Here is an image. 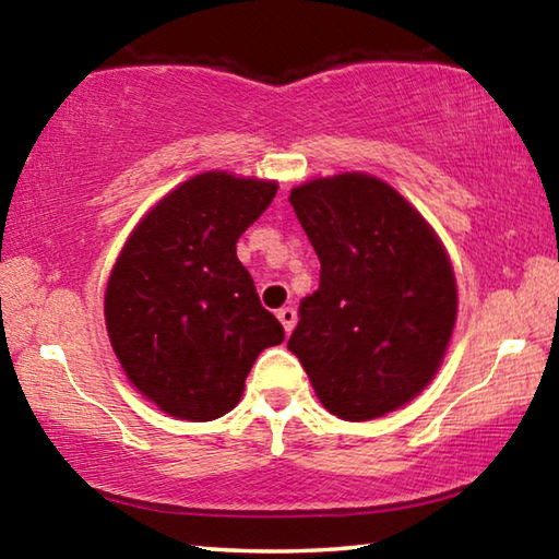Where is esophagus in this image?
Masks as SVG:
<instances>
[{
  "instance_id": "1",
  "label": "esophagus",
  "mask_w": 559,
  "mask_h": 559,
  "mask_svg": "<svg viewBox=\"0 0 559 559\" xmlns=\"http://www.w3.org/2000/svg\"><path fill=\"white\" fill-rule=\"evenodd\" d=\"M276 316H278L281 325H283V330H286V333H290V330L296 328V310H293V308H281Z\"/></svg>"
}]
</instances>
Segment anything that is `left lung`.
I'll use <instances>...</instances> for the list:
<instances>
[{
  "instance_id": "obj_1",
  "label": "left lung",
  "mask_w": 559,
  "mask_h": 559,
  "mask_svg": "<svg viewBox=\"0 0 559 559\" xmlns=\"http://www.w3.org/2000/svg\"><path fill=\"white\" fill-rule=\"evenodd\" d=\"M288 200L320 259V288L300 300L288 349L340 419L400 409L439 372L456 325L447 249L429 222L372 175L310 179Z\"/></svg>"
}]
</instances>
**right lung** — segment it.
<instances>
[{
  "label": "right lung",
  "instance_id": "obj_1",
  "mask_svg": "<svg viewBox=\"0 0 559 559\" xmlns=\"http://www.w3.org/2000/svg\"><path fill=\"white\" fill-rule=\"evenodd\" d=\"M278 185L224 169L165 194L122 246L106 286V328L130 384L165 414L212 421L231 412L283 325L261 306L236 241Z\"/></svg>",
  "mask_w": 559,
  "mask_h": 559
}]
</instances>
